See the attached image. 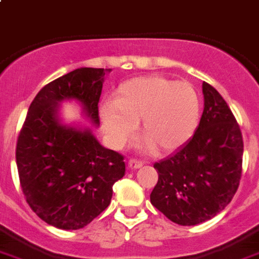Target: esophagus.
<instances>
[{
    "instance_id": "obj_1",
    "label": "esophagus",
    "mask_w": 259,
    "mask_h": 259,
    "mask_svg": "<svg viewBox=\"0 0 259 259\" xmlns=\"http://www.w3.org/2000/svg\"><path fill=\"white\" fill-rule=\"evenodd\" d=\"M127 164H129V167L132 168V170H137V168H141V167L143 166V162H142V160L130 159Z\"/></svg>"
}]
</instances>
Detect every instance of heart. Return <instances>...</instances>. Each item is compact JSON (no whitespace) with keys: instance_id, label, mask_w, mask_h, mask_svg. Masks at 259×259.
Segmentation results:
<instances>
[{"instance_id":"b5f03b06","label":"heart","mask_w":259,"mask_h":259,"mask_svg":"<svg viewBox=\"0 0 259 259\" xmlns=\"http://www.w3.org/2000/svg\"><path fill=\"white\" fill-rule=\"evenodd\" d=\"M200 99L190 82L163 76L137 77L117 89L113 101L100 108L110 145L122 147L140 123L141 138L154 153H168L186 142L196 129Z\"/></svg>"}]
</instances>
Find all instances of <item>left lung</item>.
I'll return each instance as SVG.
<instances>
[{
    "label": "left lung",
    "mask_w": 259,
    "mask_h": 259,
    "mask_svg": "<svg viewBox=\"0 0 259 259\" xmlns=\"http://www.w3.org/2000/svg\"><path fill=\"white\" fill-rule=\"evenodd\" d=\"M204 110L193 137L156 162L158 183L150 201L172 223L197 225L232 201L242 174L244 141L220 93L203 82Z\"/></svg>",
    "instance_id": "obj_1"
}]
</instances>
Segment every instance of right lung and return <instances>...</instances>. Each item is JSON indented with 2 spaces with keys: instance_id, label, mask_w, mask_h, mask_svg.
Returning a JSON list of instances; mask_svg holds the SVG:
<instances>
[{
  "instance_id": "add662e5",
  "label": "right lung",
  "mask_w": 259,
  "mask_h": 259,
  "mask_svg": "<svg viewBox=\"0 0 259 259\" xmlns=\"http://www.w3.org/2000/svg\"><path fill=\"white\" fill-rule=\"evenodd\" d=\"M110 69L77 68L43 87L17 141L15 159L26 201L45 223L66 230L88 225L108 208L125 175L121 154L105 149L91 127L64 125L59 104L76 100L100 125L99 101Z\"/></svg>"
}]
</instances>
